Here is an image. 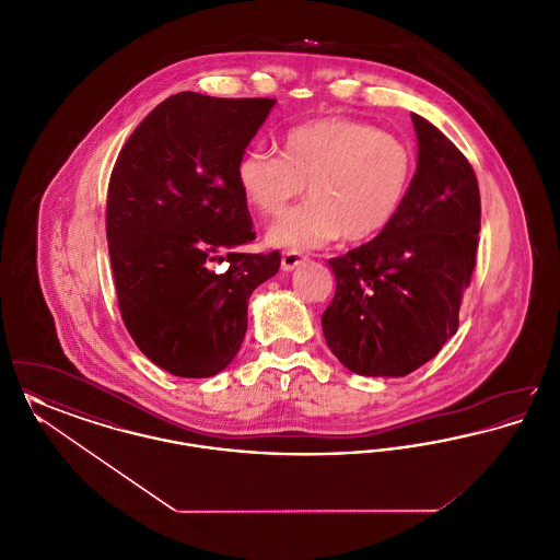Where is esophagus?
I'll return each instance as SVG.
<instances>
[{"instance_id":"esophagus-1","label":"esophagus","mask_w":560,"mask_h":560,"mask_svg":"<svg viewBox=\"0 0 560 560\" xmlns=\"http://www.w3.org/2000/svg\"><path fill=\"white\" fill-rule=\"evenodd\" d=\"M308 258L304 256V254H300V252H295V249H288V252H283V256H281V268L283 270H293L295 267H300L302 262H306Z\"/></svg>"}]
</instances>
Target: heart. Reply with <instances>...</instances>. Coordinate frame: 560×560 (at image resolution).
Wrapping results in <instances>:
<instances>
[{
	"mask_svg": "<svg viewBox=\"0 0 560 560\" xmlns=\"http://www.w3.org/2000/svg\"><path fill=\"white\" fill-rule=\"evenodd\" d=\"M413 147L368 121L320 117L293 126L281 155L247 149L235 165L241 195L260 215L279 218L308 185L311 199L277 222L268 243L313 249L345 235L377 237L399 215L416 178Z\"/></svg>",
	"mask_w": 560,
	"mask_h": 560,
	"instance_id": "b5f03b06",
	"label": "heart"
}]
</instances>
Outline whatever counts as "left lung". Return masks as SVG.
I'll list each match as a JSON object with an SVG mask.
<instances>
[{
    "label": "left lung",
    "mask_w": 560,
    "mask_h": 560,
    "mask_svg": "<svg viewBox=\"0 0 560 560\" xmlns=\"http://www.w3.org/2000/svg\"><path fill=\"white\" fill-rule=\"evenodd\" d=\"M418 170L395 222L329 258L336 293L320 325L350 372L399 377L428 363L457 331L480 231L479 183L452 140L411 113Z\"/></svg>",
    "instance_id": "1"
}]
</instances>
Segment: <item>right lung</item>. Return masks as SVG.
<instances>
[{
	"instance_id": "right-lung-1",
	"label": "right lung",
	"mask_w": 560,
	"mask_h": 560,
	"mask_svg": "<svg viewBox=\"0 0 560 560\" xmlns=\"http://www.w3.org/2000/svg\"><path fill=\"white\" fill-rule=\"evenodd\" d=\"M275 98L180 92L153 108L110 172L107 240L117 306L161 370L210 377L237 354L247 298L279 267L256 240L235 165ZM226 261L218 273L214 265Z\"/></svg>"
}]
</instances>
